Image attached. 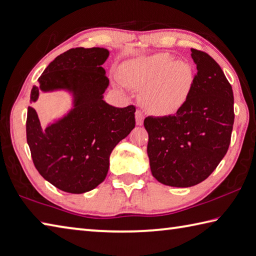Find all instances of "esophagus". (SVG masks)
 <instances>
[{"mask_svg":"<svg viewBox=\"0 0 256 256\" xmlns=\"http://www.w3.org/2000/svg\"><path fill=\"white\" fill-rule=\"evenodd\" d=\"M136 124H138V126H142V124H144V116L142 114V110H136Z\"/></svg>","mask_w":256,"mask_h":256,"instance_id":"34e87169","label":"esophagus"}]
</instances>
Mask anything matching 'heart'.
Masks as SVG:
<instances>
[{"instance_id": "heart-1", "label": "heart", "mask_w": 256, "mask_h": 256, "mask_svg": "<svg viewBox=\"0 0 256 256\" xmlns=\"http://www.w3.org/2000/svg\"><path fill=\"white\" fill-rule=\"evenodd\" d=\"M194 70L186 61L174 60L167 53L142 56L124 64L122 82L142 89V101L157 116L176 114L187 102L194 84Z\"/></svg>"}]
</instances>
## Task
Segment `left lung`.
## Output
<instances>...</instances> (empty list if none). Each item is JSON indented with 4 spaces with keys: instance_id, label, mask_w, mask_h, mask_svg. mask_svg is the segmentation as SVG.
Returning <instances> with one entry per match:
<instances>
[{
    "instance_id": "obj_1",
    "label": "left lung",
    "mask_w": 256,
    "mask_h": 256,
    "mask_svg": "<svg viewBox=\"0 0 256 256\" xmlns=\"http://www.w3.org/2000/svg\"><path fill=\"white\" fill-rule=\"evenodd\" d=\"M197 74L184 107L147 117V154L152 176L164 185L190 187L205 180L228 152L234 124L232 86L218 62L190 49Z\"/></svg>"
}]
</instances>
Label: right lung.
<instances>
[{"mask_svg": "<svg viewBox=\"0 0 256 256\" xmlns=\"http://www.w3.org/2000/svg\"><path fill=\"white\" fill-rule=\"evenodd\" d=\"M108 56L104 48L70 49L46 66L40 86L31 90V104L41 91L72 96L70 112L46 128L33 107L26 117V140L38 172L71 194L89 192L104 180L110 154L136 124L134 106L117 108L104 100L109 79L101 66Z\"/></svg>", "mask_w": 256, "mask_h": 256, "instance_id": "add662e5", "label": "right lung"}]
</instances>
